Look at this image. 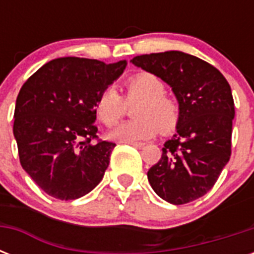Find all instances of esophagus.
<instances>
[{"instance_id": "obj_1", "label": "esophagus", "mask_w": 254, "mask_h": 254, "mask_svg": "<svg viewBox=\"0 0 254 254\" xmlns=\"http://www.w3.org/2000/svg\"><path fill=\"white\" fill-rule=\"evenodd\" d=\"M127 143H129V145H131V146L137 147V149H142V147L145 146V143L143 142H127Z\"/></svg>"}]
</instances>
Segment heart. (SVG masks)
Here are the masks:
<instances>
[{
	"label": "heart",
	"mask_w": 254,
	"mask_h": 254,
	"mask_svg": "<svg viewBox=\"0 0 254 254\" xmlns=\"http://www.w3.org/2000/svg\"><path fill=\"white\" fill-rule=\"evenodd\" d=\"M127 101L141 100L135 108L133 121L117 125L109 137L120 142H137L171 131L179 123V105L165 95L163 81L153 73H137L125 83ZM125 113V100L113 87L107 88L96 103V115L105 125H115Z\"/></svg>",
	"instance_id": "b5f03b06"
}]
</instances>
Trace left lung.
I'll return each mask as SVG.
<instances>
[{
  "mask_svg": "<svg viewBox=\"0 0 254 254\" xmlns=\"http://www.w3.org/2000/svg\"><path fill=\"white\" fill-rule=\"evenodd\" d=\"M130 62L167 83L181 112L177 134L147 171L149 183L171 204L190 203L212 189L231 157V87L213 65L182 51L146 54Z\"/></svg>",
  "mask_w": 254,
  "mask_h": 254,
  "instance_id": "1",
  "label": "left lung"
}]
</instances>
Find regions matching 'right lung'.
Here are the masks:
<instances>
[{
  "label": "right lung",
  "instance_id": "1",
  "mask_svg": "<svg viewBox=\"0 0 254 254\" xmlns=\"http://www.w3.org/2000/svg\"><path fill=\"white\" fill-rule=\"evenodd\" d=\"M125 67L127 61L58 58L22 85L13 125L19 161L50 196L73 200L103 179L116 143L91 142L97 137L96 103Z\"/></svg>",
  "mask_w": 254,
  "mask_h": 254
}]
</instances>
